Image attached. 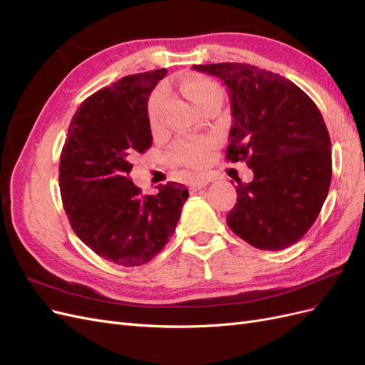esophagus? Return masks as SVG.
Returning a JSON list of instances; mask_svg holds the SVG:
<instances>
[{
	"instance_id": "esophagus-1",
	"label": "esophagus",
	"mask_w": 365,
	"mask_h": 365,
	"mask_svg": "<svg viewBox=\"0 0 365 365\" xmlns=\"http://www.w3.org/2000/svg\"><path fill=\"white\" fill-rule=\"evenodd\" d=\"M212 181H213V180L208 178V176H197V178L190 184V190L196 192V190H200V189H204V187H205L208 182H212Z\"/></svg>"
}]
</instances>
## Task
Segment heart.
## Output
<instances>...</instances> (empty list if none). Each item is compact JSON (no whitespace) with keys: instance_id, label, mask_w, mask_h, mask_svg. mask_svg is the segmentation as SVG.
<instances>
[{"instance_id":"b5f03b06","label":"heart","mask_w":365,"mask_h":365,"mask_svg":"<svg viewBox=\"0 0 365 365\" xmlns=\"http://www.w3.org/2000/svg\"><path fill=\"white\" fill-rule=\"evenodd\" d=\"M181 93L189 101L200 108L201 111L210 103L222 102L224 91L216 82L201 76H192L180 83ZM168 103V93L163 88L157 90L149 98L148 105V118L152 129H158L163 123L164 108ZM215 143L208 138H192V140H180L176 141L169 152V158L172 163L184 165V168L197 169L204 165L210 152L213 150Z\"/></svg>"}]
</instances>
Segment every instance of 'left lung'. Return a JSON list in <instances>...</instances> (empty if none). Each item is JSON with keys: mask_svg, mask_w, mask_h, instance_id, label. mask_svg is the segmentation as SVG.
Instances as JSON below:
<instances>
[{"mask_svg": "<svg viewBox=\"0 0 365 365\" xmlns=\"http://www.w3.org/2000/svg\"><path fill=\"white\" fill-rule=\"evenodd\" d=\"M228 88L233 123L227 160L245 161L254 178L237 180L227 215L235 233L259 250L300 240L319 215L332 178L330 137L322 113L286 77L250 63L193 65Z\"/></svg>", "mask_w": 365, "mask_h": 365, "instance_id": "obj_1", "label": "left lung"}]
</instances>
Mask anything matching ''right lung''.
Wrapping results in <instances>:
<instances>
[{
    "label": "right lung",
    "instance_id": "right-lung-1",
    "mask_svg": "<svg viewBox=\"0 0 365 365\" xmlns=\"http://www.w3.org/2000/svg\"><path fill=\"white\" fill-rule=\"evenodd\" d=\"M168 70L130 74L77 109L61 153L59 187L70 225L85 245L120 267H140L168 244L189 197L184 184L143 195L130 160L152 146L148 101Z\"/></svg>",
    "mask_w": 365,
    "mask_h": 365
}]
</instances>
